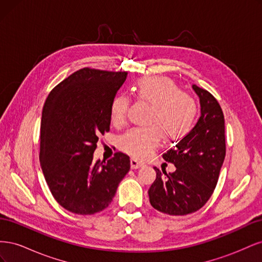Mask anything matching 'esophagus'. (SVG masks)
I'll return each instance as SVG.
<instances>
[{
	"label": "esophagus",
	"instance_id": "esophagus-1",
	"mask_svg": "<svg viewBox=\"0 0 262 262\" xmlns=\"http://www.w3.org/2000/svg\"><path fill=\"white\" fill-rule=\"evenodd\" d=\"M130 164H131V168H133V169L143 167V166H144V163H143V162H141V161L138 160V158H134V157L131 158Z\"/></svg>",
	"mask_w": 262,
	"mask_h": 262
}]
</instances>
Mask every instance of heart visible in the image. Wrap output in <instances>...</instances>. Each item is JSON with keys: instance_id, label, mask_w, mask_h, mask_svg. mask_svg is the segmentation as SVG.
<instances>
[{"instance_id": "heart-1", "label": "heart", "mask_w": 262, "mask_h": 262, "mask_svg": "<svg viewBox=\"0 0 262 262\" xmlns=\"http://www.w3.org/2000/svg\"><path fill=\"white\" fill-rule=\"evenodd\" d=\"M134 96L152 105L146 116L147 125L138 126L120 139V148L136 157H145L160 144L162 136L167 141L184 138L191 130L196 116L193 98L181 93L179 87L166 77H144L132 86ZM130 100L119 94L110 104V119L122 125L128 116Z\"/></svg>"}]
</instances>
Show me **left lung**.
Wrapping results in <instances>:
<instances>
[{"label": "left lung", "mask_w": 262, "mask_h": 262, "mask_svg": "<svg viewBox=\"0 0 262 262\" xmlns=\"http://www.w3.org/2000/svg\"><path fill=\"white\" fill-rule=\"evenodd\" d=\"M192 89L200 99L201 116L192 130L163 154L176 170L167 173L154 167L156 179L148 189L150 205L169 215H187L208 202L225 158L222 108L211 93L196 85Z\"/></svg>", "instance_id": "8db88e82"}]
</instances>
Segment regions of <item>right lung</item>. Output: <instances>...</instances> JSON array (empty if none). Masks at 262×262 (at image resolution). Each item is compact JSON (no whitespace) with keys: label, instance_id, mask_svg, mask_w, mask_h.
<instances>
[{"label":"right lung","instance_id":"1","mask_svg":"<svg viewBox=\"0 0 262 262\" xmlns=\"http://www.w3.org/2000/svg\"><path fill=\"white\" fill-rule=\"evenodd\" d=\"M126 75L84 68L46 99L39 161L53 198L70 212L92 215L106 209L130 169L122 152L107 163L94 161L98 137L110 129V104Z\"/></svg>","mask_w":262,"mask_h":262}]
</instances>
